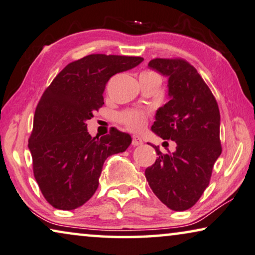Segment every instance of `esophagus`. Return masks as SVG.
Here are the masks:
<instances>
[{"label": "esophagus", "instance_id": "esophagus-1", "mask_svg": "<svg viewBox=\"0 0 255 255\" xmlns=\"http://www.w3.org/2000/svg\"><path fill=\"white\" fill-rule=\"evenodd\" d=\"M142 143V139L139 135H132V145L139 146Z\"/></svg>", "mask_w": 255, "mask_h": 255}]
</instances>
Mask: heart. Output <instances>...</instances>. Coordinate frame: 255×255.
<instances>
[{
    "mask_svg": "<svg viewBox=\"0 0 255 255\" xmlns=\"http://www.w3.org/2000/svg\"><path fill=\"white\" fill-rule=\"evenodd\" d=\"M141 75H156L153 71H145ZM157 76V75H156ZM119 120L122 124H124L128 130L131 131H140L145 128L147 116L143 112L139 110H128V112L122 113L119 116Z\"/></svg>",
    "mask_w": 255,
    "mask_h": 255,
    "instance_id": "b5f03b06",
    "label": "heart"
}]
</instances>
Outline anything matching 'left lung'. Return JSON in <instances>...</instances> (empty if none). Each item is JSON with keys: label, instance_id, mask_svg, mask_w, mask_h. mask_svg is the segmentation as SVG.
Here are the masks:
<instances>
[{"label": "left lung", "instance_id": "1", "mask_svg": "<svg viewBox=\"0 0 255 255\" xmlns=\"http://www.w3.org/2000/svg\"><path fill=\"white\" fill-rule=\"evenodd\" d=\"M150 69L168 77V95L157 109L152 131L176 142L173 153L158 157L145 175L150 189L176 212L195 205L208 186L213 167L222 152L220 110L207 84L197 69L183 58H154Z\"/></svg>", "mask_w": 255, "mask_h": 255}]
</instances>
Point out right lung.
Returning a JSON list of instances; mask_svg holds the SVG:
<instances>
[{
  "mask_svg": "<svg viewBox=\"0 0 255 255\" xmlns=\"http://www.w3.org/2000/svg\"><path fill=\"white\" fill-rule=\"evenodd\" d=\"M142 61L136 56L88 55L66 65L43 92L28 148L36 183L53 207L72 210L90 200L107 157L130 146L131 135L117 128L92 138L86 121L105 105L102 94L108 80Z\"/></svg>",
  "mask_w": 255,
  "mask_h": 255,
  "instance_id": "right-lung-1",
  "label": "right lung"
}]
</instances>
